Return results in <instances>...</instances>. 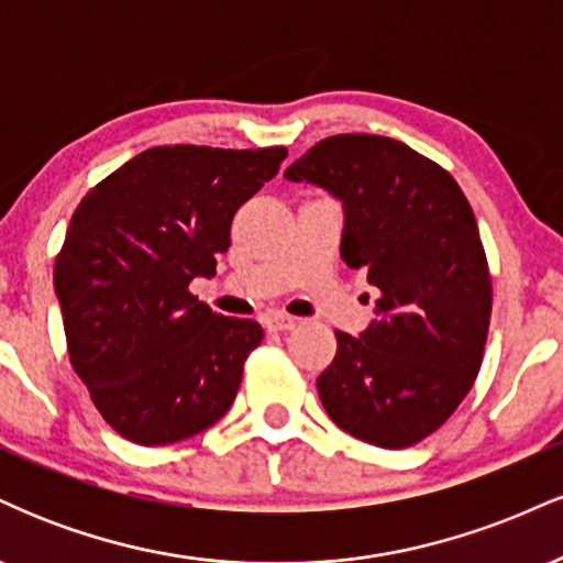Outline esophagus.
Wrapping results in <instances>:
<instances>
[{
	"label": "esophagus",
	"mask_w": 563,
	"mask_h": 563,
	"mask_svg": "<svg viewBox=\"0 0 563 563\" xmlns=\"http://www.w3.org/2000/svg\"><path fill=\"white\" fill-rule=\"evenodd\" d=\"M264 325H267V331H294L296 325H299V320L290 318L286 312H269L264 314Z\"/></svg>",
	"instance_id": "esophagus-1"
}]
</instances>
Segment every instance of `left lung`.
Masks as SVG:
<instances>
[{"label":"left lung","mask_w":563,"mask_h":563,"mask_svg":"<svg viewBox=\"0 0 563 563\" xmlns=\"http://www.w3.org/2000/svg\"><path fill=\"white\" fill-rule=\"evenodd\" d=\"M286 177L344 203L341 260L378 288V320L335 331L322 407L367 444H418L463 402L487 344L493 277L471 203L450 172L378 134L320 140Z\"/></svg>","instance_id":"8db88e82"}]
</instances>
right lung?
<instances>
[{"label":"right lung","instance_id":"right-lung-1","mask_svg":"<svg viewBox=\"0 0 563 563\" xmlns=\"http://www.w3.org/2000/svg\"><path fill=\"white\" fill-rule=\"evenodd\" d=\"M286 156L280 145L151 147L76 206L53 273L68 357L129 442H179L230 410L264 331L211 312L190 283L217 275L232 217Z\"/></svg>","mask_w":563,"mask_h":563}]
</instances>
